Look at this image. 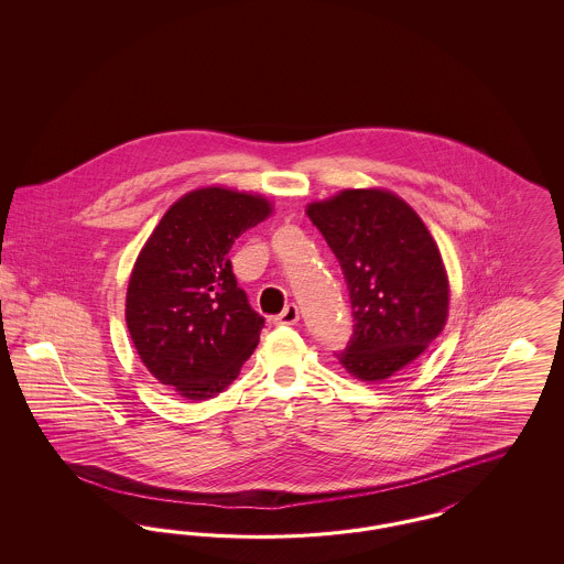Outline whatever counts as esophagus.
<instances>
[{
  "label": "esophagus",
  "mask_w": 564,
  "mask_h": 564,
  "mask_svg": "<svg viewBox=\"0 0 564 564\" xmlns=\"http://www.w3.org/2000/svg\"><path fill=\"white\" fill-rule=\"evenodd\" d=\"M297 322H300V311H297V306H295V304L285 306V311H283L281 315H276V317H274V323H276V325H295Z\"/></svg>",
  "instance_id": "34e87169"
}]
</instances>
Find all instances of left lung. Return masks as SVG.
I'll return each instance as SVG.
<instances>
[{
  "instance_id": "1",
  "label": "left lung",
  "mask_w": 564,
  "mask_h": 564,
  "mask_svg": "<svg viewBox=\"0 0 564 564\" xmlns=\"http://www.w3.org/2000/svg\"><path fill=\"white\" fill-rule=\"evenodd\" d=\"M306 215L349 288L352 336L338 352L359 380H384L423 355L448 317V276L416 212L387 189H343Z\"/></svg>"
}]
</instances>
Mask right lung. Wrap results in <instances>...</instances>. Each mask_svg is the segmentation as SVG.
<instances>
[{
    "instance_id": "right-lung-1",
    "label": "right lung",
    "mask_w": 564,
    "mask_h": 564,
    "mask_svg": "<svg viewBox=\"0 0 564 564\" xmlns=\"http://www.w3.org/2000/svg\"><path fill=\"white\" fill-rule=\"evenodd\" d=\"M272 214L264 196L188 192L162 215L134 262L127 325L150 375L186 400H209L241 372L264 317L237 285L230 249Z\"/></svg>"
}]
</instances>
